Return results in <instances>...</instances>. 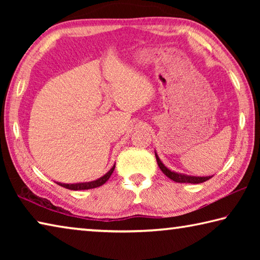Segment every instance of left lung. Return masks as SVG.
Returning <instances> with one entry per match:
<instances>
[{
    "mask_svg": "<svg viewBox=\"0 0 260 260\" xmlns=\"http://www.w3.org/2000/svg\"><path fill=\"white\" fill-rule=\"evenodd\" d=\"M156 155V159H157V164L159 166V169L161 170V172L164 173L167 178H170L171 180H173L175 182H180V183H202L206 181V180L211 179L212 177H191V175H186V174H181V173H175L173 171H171L167 169V167L162 164L160 161L159 157H158L157 153Z\"/></svg>",
    "mask_w": 260,
    "mask_h": 260,
    "instance_id": "1",
    "label": "left lung"
}]
</instances>
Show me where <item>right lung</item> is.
<instances>
[{
    "label": "right lung",
    "instance_id": "1",
    "mask_svg": "<svg viewBox=\"0 0 260 260\" xmlns=\"http://www.w3.org/2000/svg\"><path fill=\"white\" fill-rule=\"evenodd\" d=\"M114 167H116V165L112 166V169L109 171V172L107 174H104L102 178H100L98 180H95V181H91V182H81V183H59V186L67 188V189H70V190H85V189H93V188H98L100 186H102V184H104L105 182L108 181L109 178L111 177V174L113 173V170Z\"/></svg>",
    "mask_w": 260,
    "mask_h": 260
}]
</instances>
